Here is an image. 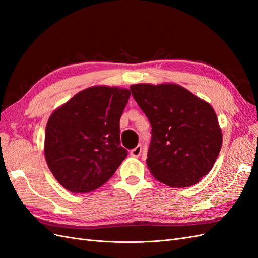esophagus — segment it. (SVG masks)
<instances>
[{
  "mask_svg": "<svg viewBox=\"0 0 258 258\" xmlns=\"http://www.w3.org/2000/svg\"><path fill=\"white\" fill-rule=\"evenodd\" d=\"M141 153H142V146L141 145H138L137 147L134 148V150L130 151V155L132 156V157H136V158H138L139 156L141 155Z\"/></svg>",
  "mask_w": 258,
  "mask_h": 258,
  "instance_id": "esophagus-1",
  "label": "esophagus"
}]
</instances>
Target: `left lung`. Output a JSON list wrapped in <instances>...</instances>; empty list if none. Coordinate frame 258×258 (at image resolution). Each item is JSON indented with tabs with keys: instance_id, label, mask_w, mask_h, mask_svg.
<instances>
[{
	"instance_id": "1",
	"label": "left lung",
	"mask_w": 258,
	"mask_h": 258,
	"mask_svg": "<svg viewBox=\"0 0 258 258\" xmlns=\"http://www.w3.org/2000/svg\"><path fill=\"white\" fill-rule=\"evenodd\" d=\"M130 89L152 126L150 172L176 188L197 184L213 168L222 147L213 107L173 83L136 84Z\"/></svg>"
}]
</instances>
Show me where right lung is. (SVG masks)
Returning a JSON list of instances; mask_svg holds the SVG:
<instances>
[{
    "instance_id": "obj_1",
    "label": "right lung",
    "mask_w": 258,
    "mask_h": 258,
    "mask_svg": "<svg viewBox=\"0 0 258 258\" xmlns=\"http://www.w3.org/2000/svg\"><path fill=\"white\" fill-rule=\"evenodd\" d=\"M130 95L126 88L91 86L51 113L45 130V159L67 190L98 189L126 158L119 120Z\"/></svg>"
}]
</instances>
